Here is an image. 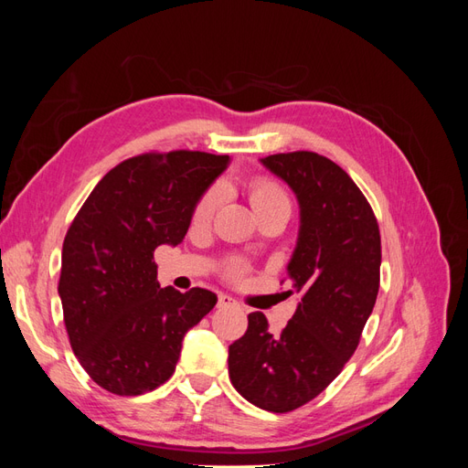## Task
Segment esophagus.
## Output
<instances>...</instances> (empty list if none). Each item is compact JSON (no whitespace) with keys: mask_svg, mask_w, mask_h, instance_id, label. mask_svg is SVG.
<instances>
[{"mask_svg":"<svg viewBox=\"0 0 468 468\" xmlns=\"http://www.w3.org/2000/svg\"><path fill=\"white\" fill-rule=\"evenodd\" d=\"M218 306H220V308H226V306H236V301L232 299L230 294H220V296H218Z\"/></svg>","mask_w":468,"mask_h":468,"instance_id":"34e87169","label":"esophagus"}]
</instances>
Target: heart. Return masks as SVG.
Here are the masks:
<instances>
[{"mask_svg":"<svg viewBox=\"0 0 468 468\" xmlns=\"http://www.w3.org/2000/svg\"><path fill=\"white\" fill-rule=\"evenodd\" d=\"M250 201H251L253 208H261V207H267V205L287 201V195L277 186V183L269 181V179H256L250 187ZM217 205H218V191L212 189L203 197L199 205H197L195 220L203 222V220L210 218V215L215 212Z\"/></svg>","mask_w":468,"mask_h":468,"instance_id":"heart-1","label":"heart"}]
</instances>
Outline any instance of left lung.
Wrapping results in <instances>:
<instances>
[{
  "mask_svg": "<svg viewBox=\"0 0 468 468\" xmlns=\"http://www.w3.org/2000/svg\"><path fill=\"white\" fill-rule=\"evenodd\" d=\"M260 164L299 203L287 275L301 301L281 334L269 332L263 313L248 316L246 334L229 347V375L253 406L291 412L328 387L357 349L378 292L380 234L363 193L332 160L292 152Z\"/></svg>",
  "mask_w": 468,
  "mask_h": 468,
  "instance_id": "1",
  "label": "left lung"
}]
</instances>
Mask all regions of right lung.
<instances>
[{
  "instance_id": "right-lung-1",
  "label": "right lung",
  "mask_w": 468,
  "mask_h": 468,
  "mask_svg": "<svg viewBox=\"0 0 468 468\" xmlns=\"http://www.w3.org/2000/svg\"><path fill=\"white\" fill-rule=\"evenodd\" d=\"M230 165L207 152L144 154L97 183L64 238L58 294L69 344L105 390L136 396L174 375L212 291L162 289L154 250L186 238L195 208Z\"/></svg>"
}]
</instances>
